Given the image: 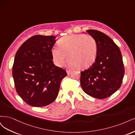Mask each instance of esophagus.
<instances>
[{"mask_svg":"<svg viewBox=\"0 0 135 135\" xmlns=\"http://www.w3.org/2000/svg\"><path fill=\"white\" fill-rule=\"evenodd\" d=\"M71 72H72V70H66V73H67V74H68V75L70 74L71 73Z\"/></svg>","mask_w":135,"mask_h":135,"instance_id":"esophagus-1","label":"esophagus"}]
</instances>
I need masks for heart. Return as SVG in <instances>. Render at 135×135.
I'll return each mask as SVG.
<instances>
[{
	"mask_svg": "<svg viewBox=\"0 0 135 135\" xmlns=\"http://www.w3.org/2000/svg\"><path fill=\"white\" fill-rule=\"evenodd\" d=\"M60 47L52 50L54 62L57 66H62L69 58L71 66L83 69L87 68L95 61L98 46L96 39L91 35L71 34L60 39Z\"/></svg>",
	"mask_w": 135,
	"mask_h": 135,
	"instance_id": "b5f03b06",
	"label": "heart"
}]
</instances>
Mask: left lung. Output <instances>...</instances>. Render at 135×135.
Instances as JSON below:
<instances>
[{
  "instance_id": "obj_1",
  "label": "left lung",
  "mask_w": 135,
  "mask_h": 135,
  "mask_svg": "<svg viewBox=\"0 0 135 135\" xmlns=\"http://www.w3.org/2000/svg\"><path fill=\"white\" fill-rule=\"evenodd\" d=\"M87 32L96 39L98 51L95 62L80 72V85L87 95L96 99H105L121 86L124 74L122 54L107 35L96 30Z\"/></svg>"
}]
</instances>
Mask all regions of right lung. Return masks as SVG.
<instances>
[{"mask_svg":"<svg viewBox=\"0 0 135 135\" xmlns=\"http://www.w3.org/2000/svg\"><path fill=\"white\" fill-rule=\"evenodd\" d=\"M55 36L36 35L19 48L15 57L12 75L18 95L32 107H42L57 97L61 80L67 75L53 62Z\"/></svg>","mask_w":135,"mask_h":135,"instance_id":"right-lung-1","label":"right lung"}]
</instances>
